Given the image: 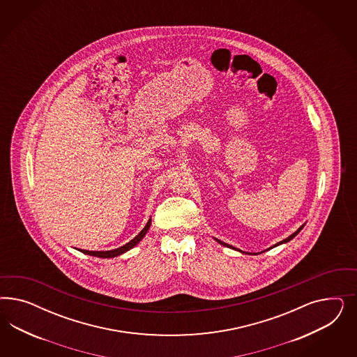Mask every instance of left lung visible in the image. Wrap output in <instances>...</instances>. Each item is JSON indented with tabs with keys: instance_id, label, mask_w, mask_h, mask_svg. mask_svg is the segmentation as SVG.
<instances>
[{
	"instance_id": "8db88e82",
	"label": "left lung",
	"mask_w": 357,
	"mask_h": 357,
	"mask_svg": "<svg viewBox=\"0 0 357 357\" xmlns=\"http://www.w3.org/2000/svg\"><path fill=\"white\" fill-rule=\"evenodd\" d=\"M303 227H305V225H301V227H298V229H297V230H296V231H294V233H293V234H291V236H289V237L285 238V239H282V241H281V242H278V243H276V245H273V246H272V248H270V249H268V250L273 249V248H276V246H279V245H282V243H287V242H289V241H291V239H293V238L296 237V236H297V234H298V233H300V231H301V230H303ZM216 241H217V242H218V243H220V245H222V246H227V248H229V249L237 250V249H236V248H233V246H230V245H227V243H225V242H222V241H220V239H216ZM237 251H241V250H237ZM266 251H267V250H266ZM241 252H243V254H249V252H245V251H241Z\"/></svg>"
}]
</instances>
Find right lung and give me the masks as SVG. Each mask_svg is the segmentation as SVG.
Returning <instances> with one entry per match:
<instances>
[{
  "label": "right lung",
  "mask_w": 357,
  "mask_h": 357,
  "mask_svg": "<svg viewBox=\"0 0 357 357\" xmlns=\"http://www.w3.org/2000/svg\"><path fill=\"white\" fill-rule=\"evenodd\" d=\"M151 218H149V221L146 222V225L144 227V229L141 230L140 233H139L136 237L133 238V239H130L128 243H126L124 246L118 248V249L108 250V251H89V250H81V251H82L84 254L91 255V257H98V258H115V257H119L121 254L127 252L128 250L133 249V248L140 242L141 239L145 237V234L148 233V230H149V227H151Z\"/></svg>",
  "instance_id": "1"
}]
</instances>
